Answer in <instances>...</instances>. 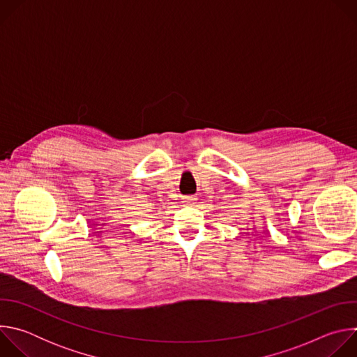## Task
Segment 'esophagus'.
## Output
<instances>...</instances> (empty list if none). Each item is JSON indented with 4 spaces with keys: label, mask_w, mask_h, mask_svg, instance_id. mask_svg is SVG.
Wrapping results in <instances>:
<instances>
[{
    "label": "esophagus",
    "mask_w": 357,
    "mask_h": 357,
    "mask_svg": "<svg viewBox=\"0 0 357 357\" xmlns=\"http://www.w3.org/2000/svg\"><path fill=\"white\" fill-rule=\"evenodd\" d=\"M196 200H197L196 196H188V197H185V202L189 203V205H193V203H195Z\"/></svg>",
    "instance_id": "34e87169"
}]
</instances>
